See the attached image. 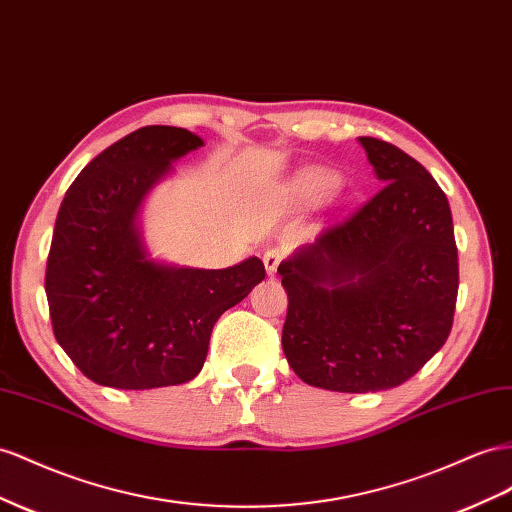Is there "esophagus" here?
I'll return each mask as SVG.
<instances>
[{"label": "esophagus", "mask_w": 512, "mask_h": 512, "mask_svg": "<svg viewBox=\"0 0 512 512\" xmlns=\"http://www.w3.org/2000/svg\"><path fill=\"white\" fill-rule=\"evenodd\" d=\"M282 260H284V250H280V247H269V250L262 254V262H265V269L269 275H275Z\"/></svg>", "instance_id": "obj_1"}]
</instances>
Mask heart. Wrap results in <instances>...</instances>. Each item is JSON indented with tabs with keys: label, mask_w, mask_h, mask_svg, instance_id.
Masks as SVG:
<instances>
[{
	"label": "heart",
	"mask_w": 512,
	"mask_h": 512,
	"mask_svg": "<svg viewBox=\"0 0 512 512\" xmlns=\"http://www.w3.org/2000/svg\"><path fill=\"white\" fill-rule=\"evenodd\" d=\"M336 178L325 170H303L295 176L293 181V193L301 200H321L323 196L334 189Z\"/></svg>",
	"instance_id": "heart-1"
}]
</instances>
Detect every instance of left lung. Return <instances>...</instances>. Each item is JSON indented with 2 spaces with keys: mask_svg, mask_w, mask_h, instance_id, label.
<instances>
[{
  "mask_svg": "<svg viewBox=\"0 0 512 512\" xmlns=\"http://www.w3.org/2000/svg\"><path fill=\"white\" fill-rule=\"evenodd\" d=\"M381 189L282 265V349L301 381L331 392L396 388L452 329L459 256L446 193L403 150L359 137Z\"/></svg>",
  "mask_w": 512,
  "mask_h": 512,
  "instance_id": "obj_1",
  "label": "left lung"
}]
</instances>
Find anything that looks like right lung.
Here are the masks:
<instances>
[{"mask_svg":"<svg viewBox=\"0 0 512 512\" xmlns=\"http://www.w3.org/2000/svg\"><path fill=\"white\" fill-rule=\"evenodd\" d=\"M200 146L187 129H137L94 157L66 191L45 290L55 340L94 383L153 390L198 377L219 316L265 280L256 256L198 269L153 258L146 247V196Z\"/></svg>","mask_w":512,"mask_h":512,"instance_id":"right-lung-1","label":"right lung"}]
</instances>
